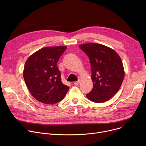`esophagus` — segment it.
Wrapping results in <instances>:
<instances>
[{"instance_id":"1","label":"esophagus","mask_w":146,"mask_h":146,"mask_svg":"<svg viewBox=\"0 0 146 146\" xmlns=\"http://www.w3.org/2000/svg\"><path fill=\"white\" fill-rule=\"evenodd\" d=\"M79 83H80V82H79V81H77V82H75L74 83V85L75 86H78V85H79Z\"/></svg>"}]
</instances>
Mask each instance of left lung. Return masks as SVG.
<instances>
[{
  "label": "left lung",
  "instance_id": "8db88e82",
  "mask_svg": "<svg viewBox=\"0 0 146 146\" xmlns=\"http://www.w3.org/2000/svg\"><path fill=\"white\" fill-rule=\"evenodd\" d=\"M90 60L93 88L86 97L90 101L106 102L119 89L124 78L122 60L112 49L102 44L88 43L79 45Z\"/></svg>",
  "mask_w": 146,
  "mask_h": 146
}]
</instances>
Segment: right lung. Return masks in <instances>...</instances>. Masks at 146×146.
I'll return each mask as SVG.
<instances>
[{
	"label": "right lung",
	"mask_w": 146,
	"mask_h": 146,
	"mask_svg": "<svg viewBox=\"0 0 146 146\" xmlns=\"http://www.w3.org/2000/svg\"><path fill=\"white\" fill-rule=\"evenodd\" d=\"M66 48L64 46L47 47L27 59L23 75L30 93L37 101L54 104L66 96L69 88L61 82L57 64Z\"/></svg>",
	"instance_id": "obj_1"
}]
</instances>
